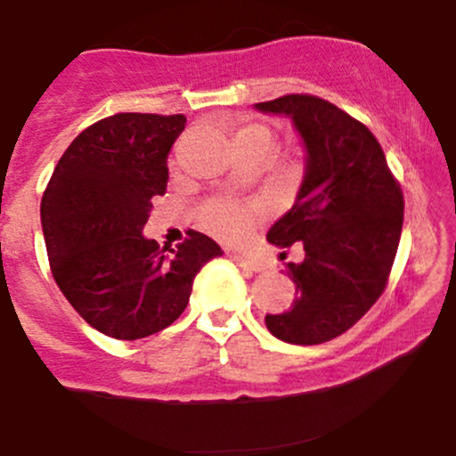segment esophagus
I'll use <instances>...</instances> for the list:
<instances>
[{"mask_svg": "<svg viewBox=\"0 0 456 456\" xmlns=\"http://www.w3.org/2000/svg\"><path fill=\"white\" fill-rule=\"evenodd\" d=\"M232 259L240 265V268H244L248 272H264L265 270L264 264H259V261H255L250 257H244V255H232Z\"/></svg>", "mask_w": 456, "mask_h": 456, "instance_id": "34e87169", "label": "esophagus"}]
</instances>
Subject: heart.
<instances>
[{
    "label": "heart",
    "instance_id": "heart-1",
    "mask_svg": "<svg viewBox=\"0 0 456 456\" xmlns=\"http://www.w3.org/2000/svg\"><path fill=\"white\" fill-rule=\"evenodd\" d=\"M235 148H259L270 151L274 143V133L259 122H242L233 134ZM255 221V210L250 206L233 201H210L203 206L201 223L208 232L221 235L224 240L240 238Z\"/></svg>",
    "mask_w": 456,
    "mask_h": 456
}]
</instances>
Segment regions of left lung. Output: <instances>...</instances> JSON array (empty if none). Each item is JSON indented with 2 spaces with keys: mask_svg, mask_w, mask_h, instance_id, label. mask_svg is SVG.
Instances as JSON below:
<instances>
[{
  "mask_svg": "<svg viewBox=\"0 0 456 456\" xmlns=\"http://www.w3.org/2000/svg\"><path fill=\"white\" fill-rule=\"evenodd\" d=\"M255 109L289 118L306 151L294 206L268 232L281 248L305 246V261L287 264L297 297L265 315V326L285 343L332 341L386 289L403 229L401 186L373 133L332 102L289 94Z\"/></svg>",
  "mask_w": 456,
  "mask_h": 456,
  "instance_id": "8db88e82",
  "label": "left lung"
}]
</instances>
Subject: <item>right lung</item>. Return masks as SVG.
I'll return each mask as SVG.
<instances>
[{"mask_svg": "<svg viewBox=\"0 0 456 456\" xmlns=\"http://www.w3.org/2000/svg\"><path fill=\"white\" fill-rule=\"evenodd\" d=\"M184 115L118 113L92 124L57 162L40 221L57 287L72 308L119 341L160 332L184 313L197 272L221 246L188 232L175 248L143 235L165 195L167 156Z\"/></svg>", "mask_w": 456, "mask_h": 456, "instance_id": "add662e5", "label": "right lung"}]
</instances>
